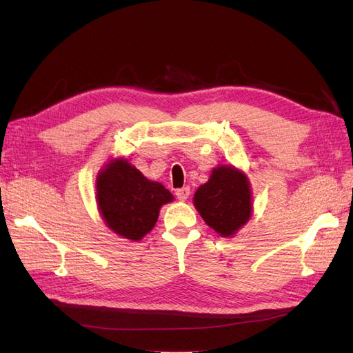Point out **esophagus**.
<instances>
[{
  "label": "esophagus",
  "mask_w": 353,
  "mask_h": 353,
  "mask_svg": "<svg viewBox=\"0 0 353 353\" xmlns=\"http://www.w3.org/2000/svg\"><path fill=\"white\" fill-rule=\"evenodd\" d=\"M176 199L181 201H185L190 196V187H183V188H178L176 190Z\"/></svg>",
  "instance_id": "obj_1"
}]
</instances>
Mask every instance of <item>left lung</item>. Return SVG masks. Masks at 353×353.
I'll list each match as a JSON object with an SVG mask.
<instances>
[{
	"label": "left lung",
	"instance_id": "obj_1",
	"mask_svg": "<svg viewBox=\"0 0 353 353\" xmlns=\"http://www.w3.org/2000/svg\"><path fill=\"white\" fill-rule=\"evenodd\" d=\"M250 199L248 178L232 166H219L196 191L194 205L210 228L230 237L249 221Z\"/></svg>",
	"mask_w": 353,
	"mask_h": 353
}]
</instances>
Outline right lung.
<instances>
[{
    "instance_id": "right-lung-1",
    "label": "right lung",
    "mask_w": 353,
    "mask_h": 353,
    "mask_svg": "<svg viewBox=\"0 0 353 353\" xmlns=\"http://www.w3.org/2000/svg\"><path fill=\"white\" fill-rule=\"evenodd\" d=\"M172 199L162 184L148 181L123 159L112 160L97 178L101 215L109 228L128 240H141L150 232L160 208Z\"/></svg>"
}]
</instances>
